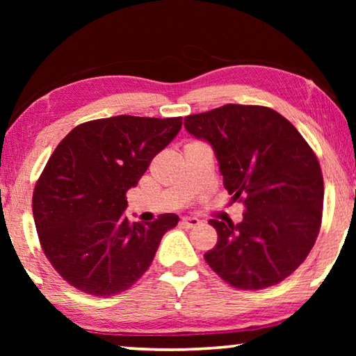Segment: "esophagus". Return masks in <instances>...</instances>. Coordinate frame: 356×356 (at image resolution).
Masks as SVG:
<instances>
[{
  "mask_svg": "<svg viewBox=\"0 0 356 356\" xmlns=\"http://www.w3.org/2000/svg\"><path fill=\"white\" fill-rule=\"evenodd\" d=\"M182 225L185 227H196L201 225V221L195 218V216H185V218H182Z\"/></svg>",
  "mask_w": 356,
  "mask_h": 356,
  "instance_id": "1",
  "label": "esophagus"
}]
</instances>
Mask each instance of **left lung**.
Returning a JSON list of instances; mask_svg holds the SVG:
<instances>
[{"label": "left lung", "instance_id": "obj_1", "mask_svg": "<svg viewBox=\"0 0 356 356\" xmlns=\"http://www.w3.org/2000/svg\"><path fill=\"white\" fill-rule=\"evenodd\" d=\"M185 129L212 146L243 220H210L218 242L204 254L227 284L257 291L281 282L305 261L322 221L323 177L298 130L272 108L234 105L185 118Z\"/></svg>", "mask_w": 356, "mask_h": 356}]
</instances>
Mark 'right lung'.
<instances>
[{"instance_id":"obj_1","label":"right lung","mask_w":356,"mask_h":356,"mask_svg":"<svg viewBox=\"0 0 356 356\" xmlns=\"http://www.w3.org/2000/svg\"><path fill=\"white\" fill-rule=\"evenodd\" d=\"M182 127V118L114 116L78 125L58 144L35 184L33 215L45 256L95 297L127 291L152 264L176 213L130 222L125 193Z\"/></svg>"}]
</instances>
